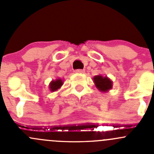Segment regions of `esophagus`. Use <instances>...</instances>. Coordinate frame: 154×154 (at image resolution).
Returning a JSON list of instances; mask_svg holds the SVG:
<instances>
[{
    "mask_svg": "<svg viewBox=\"0 0 154 154\" xmlns=\"http://www.w3.org/2000/svg\"><path fill=\"white\" fill-rule=\"evenodd\" d=\"M74 71H75L76 73H80V74H82V73L85 72V70H83V69H77V70H75Z\"/></svg>",
    "mask_w": 154,
    "mask_h": 154,
    "instance_id": "34e87169",
    "label": "esophagus"
}]
</instances>
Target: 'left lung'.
<instances>
[{"instance_id": "left-lung-1", "label": "left lung", "mask_w": 154, "mask_h": 154, "mask_svg": "<svg viewBox=\"0 0 154 154\" xmlns=\"http://www.w3.org/2000/svg\"><path fill=\"white\" fill-rule=\"evenodd\" d=\"M95 86L101 91H106L112 88V81L108 77L98 75L93 78Z\"/></svg>"}]
</instances>
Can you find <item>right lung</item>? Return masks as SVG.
<instances>
[{"label": "right lung", "instance_id": "obj_1", "mask_svg": "<svg viewBox=\"0 0 154 154\" xmlns=\"http://www.w3.org/2000/svg\"><path fill=\"white\" fill-rule=\"evenodd\" d=\"M63 84V81L60 79H57V80L51 82V84H50V89H51V91H55L57 89H59Z\"/></svg>", "mask_w": 154, "mask_h": 154}]
</instances>
